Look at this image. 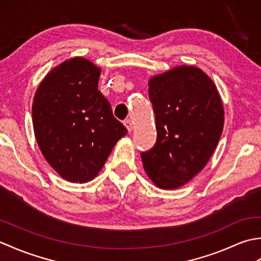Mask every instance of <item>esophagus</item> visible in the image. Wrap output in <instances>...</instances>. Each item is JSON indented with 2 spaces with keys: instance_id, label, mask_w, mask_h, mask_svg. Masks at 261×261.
Returning <instances> with one entry per match:
<instances>
[{
  "instance_id": "34e87169",
  "label": "esophagus",
  "mask_w": 261,
  "mask_h": 261,
  "mask_svg": "<svg viewBox=\"0 0 261 261\" xmlns=\"http://www.w3.org/2000/svg\"><path fill=\"white\" fill-rule=\"evenodd\" d=\"M124 125H125V127L129 132H131L132 129H134V124H132V121L130 119H127V120L124 121Z\"/></svg>"
}]
</instances>
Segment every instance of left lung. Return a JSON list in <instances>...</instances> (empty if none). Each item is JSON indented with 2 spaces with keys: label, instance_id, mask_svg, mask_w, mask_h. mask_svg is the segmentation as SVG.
Here are the masks:
<instances>
[{
  "label": "left lung",
  "instance_id": "1",
  "mask_svg": "<svg viewBox=\"0 0 261 261\" xmlns=\"http://www.w3.org/2000/svg\"><path fill=\"white\" fill-rule=\"evenodd\" d=\"M148 85L157 141L141 152L143 168L157 187L176 190L212 157L223 130V103L213 81L195 66H177Z\"/></svg>",
  "mask_w": 261,
  "mask_h": 261
}]
</instances>
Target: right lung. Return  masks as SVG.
Listing matches in <instances>:
<instances>
[{
    "label": "right lung",
    "mask_w": 261,
    "mask_h": 261,
    "mask_svg": "<svg viewBox=\"0 0 261 261\" xmlns=\"http://www.w3.org/2000/svg\"><path fill=\"white\" fill-rule=\"evenodd\" d=\"M101 68L74 57L53 68L32 102V123L47 163L70 182L95 178L122 137L109 101L97 90Z\"/></svg>",
    "instance_id": "1"
}]
</instances>
